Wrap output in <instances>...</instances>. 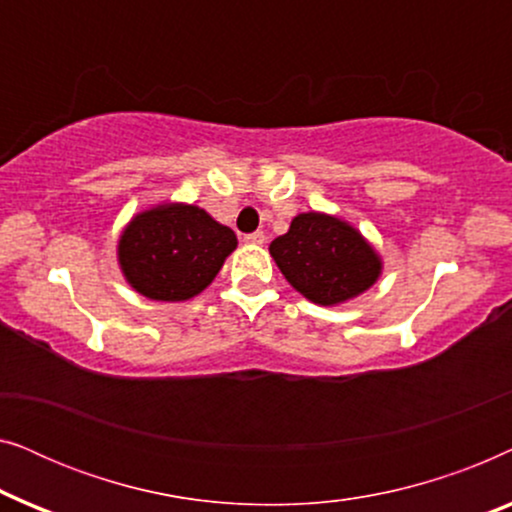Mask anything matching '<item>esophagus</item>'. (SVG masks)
Wrapping results in <instances>:
<instances>
[{
	"instance_id": "obj_1",
	"label": "esophagus",
	"mask_w": 512,
	"mask_h": 512,
	"mask_svg": "<svg viewBox=\"0 0 512 512\" xmlns=\"http://www.w3.org/2000/svg\"><path fill=\"white\" fill-rule=\"evenodd\" d=\"M244 242H247V244H254V247H258V244H263V242H265V235L261 233V230H256V233L244 235Z\"/></svg>"
}]
</instances>
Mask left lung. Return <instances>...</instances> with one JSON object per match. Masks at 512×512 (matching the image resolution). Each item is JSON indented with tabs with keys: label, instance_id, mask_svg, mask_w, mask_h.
<instances>
[{
	"label": "left lung",
	"instance_id": "obj_1",
	"mask_svg": "<svg viewBox=\"0 0 512 512\" xmlns=\"http://www.w3.org/2000/svg\"><path fill=\"white\" fill-rule=\"evenodd\" d=\"M270 256L300 296L324 307L359 298L384 270L380 251L361 230L326 212L293 216L289 233L270 242Z\"/></svg>",
	"mask_w": 512,
	"mask_h": 512
}]
</instances>
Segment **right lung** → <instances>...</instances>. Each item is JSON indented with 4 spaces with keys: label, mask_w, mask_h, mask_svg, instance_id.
I'll return each mask as SVG.
<instances>
[{
    "label": "right lung",
    "mask_w": 512,
    "mask_h": 512,
    "mask_svg": "<svg viewBox=\"0 0 512 512\" xmlns=\"http://www.w3.org/2000/svg\"><path fill=\"white\" fill-rule=\"evenodd\" d=\"M237 237L205 209L188 202H160L125 223L116 261L139 296L158 303H184L207 289Z\"/></svg>",
    "instance_id": "right-lung-1"
}]
</instances>
